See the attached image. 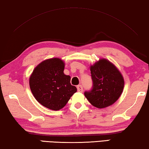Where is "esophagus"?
<instances>
[{"label":"esophagus","mask_w":149,"mask_h":149,"mask_svg":"<svg viewBox=\"0 0 149 149\" xmlns=\"http://www.w3.org/2000/svg\"><path fill=\"white\" fill-rule=\"evenodd\" d=\"M77 88L78 91L80 93H82V91H83V88H82V86L81 85H78L77 86Z\"/></svg>","instance_id":"obj_1"}]
</instances>
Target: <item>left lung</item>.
Returning <instances> with one entry per match:
<instances>
[{
	"label": "left lung",
	"mask_w": 149,
	"mask_h": 149,
	"mask_svg": "<svg viewBox=\"0 0 149 149\" xmlns=\"http://www.w3.org/2000/svg\"><path fill=\"white\" fill-rule=\"evenodd\" d=\"M93 82L92 90L84 96L93 106L104 109L114 104L120 97L125 85L124 78L115 65L100 58L90 67Z\"/></svg>",
	"instance_id": "1"
}]
</instances>
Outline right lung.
<instances>
[{
    "instance_id": "obj_1",
    "label": "right lung",
    "mask_w": 149,
    "mask_h": 149,
    "mask_svg": "<svg viewBox=\"0 0 149 149\" xmlns=\"http://www.w3.org/2000/svg\"><path fill=\"white\" fill-rule=\"evenodd\" d=\"M64 69L65 62L61 58L47 59L36 66L29 78L30 88L36 100L52 111L63 109L77 91Z\"/></svg>"
}]
</instances>
